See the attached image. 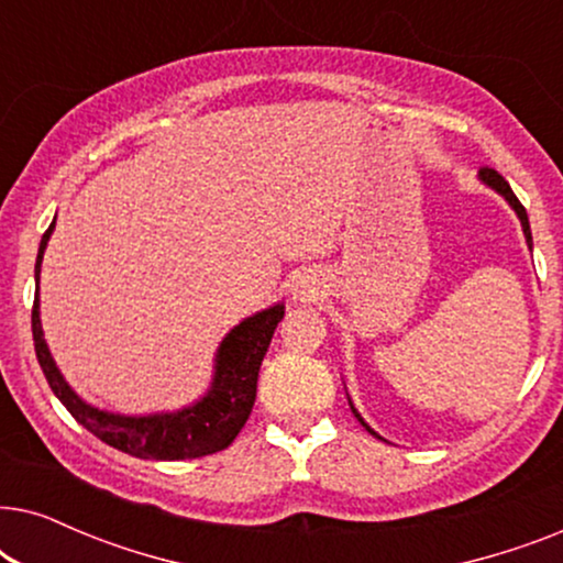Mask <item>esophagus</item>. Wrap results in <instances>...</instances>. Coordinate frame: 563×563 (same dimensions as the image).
Masks as SVG:
<instances>
[{
    "mask_svg": "<svg viewBox=\"0 0 563 563\" xmlns=\"http://www.w3.org/2000/svg\"><path fill=\"white\" fill-rule=\"evenodd\" d=\"M297 295H299V299H305V297H312V287H310V284H307V282H302V284H299Z\"/></svg>",
    "mask_w": 563,
    "mask_h": 563,
    "instance_id": "esophagus-1",
    "label": "esophagus"
}]
</instances>
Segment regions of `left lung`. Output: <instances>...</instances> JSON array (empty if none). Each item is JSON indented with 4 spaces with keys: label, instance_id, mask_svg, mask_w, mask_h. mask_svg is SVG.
<instances>
[{
    "label": "left lung",
    "instance_id": "obj_1",
    "mask_svg": "<svg viewBox=\"0 0 563 563\" xmlns=\"http://www.w3.org/2000/svg\"><path fill=\"white\" fill-rule=\"evenodd\" d=\"M479 174H482V179H484V181H487V184H489V187H495V189L499 191V195H503V197L507 199V202H510V205H512V210H515V212H518V218H520V222H522V233H526V238H528V245H530V222H528V212H526V207H522V205H520V199H518V197H515V191L510 189V184H507V181L503 179V176H499V174L495 172V168H489V166H482V168H479ZM349 405H351V397H349ZM351 410H353V415H356V418H358V422H361V426H364V428L368 430V433H372L374 438H379V435H376V433H374V430H372V428H368V426H366V420H364V418H361V415H358V410H356V407H353V405H351Z\"/></svg>",
    "mask_w": 563,
    "mask_h": 563
}]
</instances>
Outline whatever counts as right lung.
<instances>
[{
  "label": "right lung",
  "mask_w": 563,
  "mask_h": 563,
  "mask_svg": "<svg viewBox=\"0 0 563 563\" xmlns=\"http://www.w3.org/2000/svg\"><path fill=\"white\" fill-rule=\"evenodd\" d=\"M53 225H56V220L43 233L41 251H37L35 261V279L41 276L43 251L48 245ZM282 318L284 305H276L272 310L253 314L235 330H230V335L220 345L214 384L202 402L176 415H151V418H125V415L97 410V407L81 402L74 395L64 376L58 374L48 345L43 341L41 318H37V295L33 302V341L37 364H41L53 395L64 402L79 426L95 433L99 441L135 459L181 461L210 456V453L228 449L235 441V435L241 433L253 410V402H256L261 361L266 356L268 343H272V335Z\"/></svg>",
  "instance_id": "add662e5"
}]
</instances>
